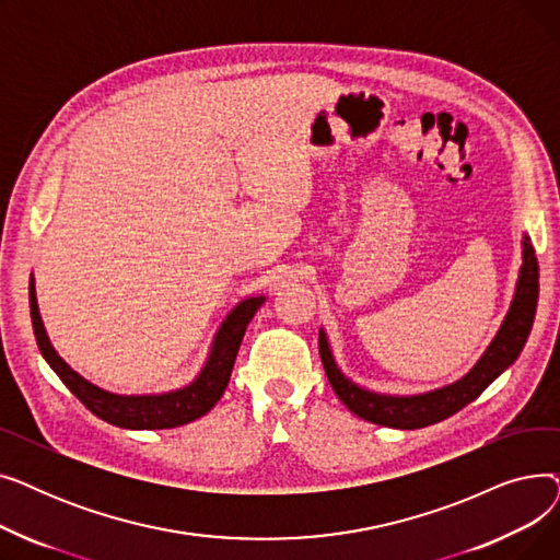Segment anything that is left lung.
I'll return each mask as SVG.
<instances>
[{
    "mask_svg": "<svg viewBox=\"0 0 560 560\" xmlns=\"http://www.w3.org/2000/svg\"><path fill=\"white\" fill-rule=\"evenodd\" d=\"M524 262L520 270L515 298L511 311L504 319L502 329L494 336L486 354L479 363L469 370L460 381L440 390L416 395V397H390L376 395L365 388H359L338 370L325 331H319V359L329 376V384L336 390L338 399L351 410V413L381 427L393 429H422L447 420L458 413L469 401H475L492 381L502 374L517 357L532 331L536 304H538V258L534 254L532 241L524 235Z\"/></svg>",
    "mask_w": 560,
    "mask_h": 560,
    "instance_id": "1",
    "label": "left lung"
}]
</instances>
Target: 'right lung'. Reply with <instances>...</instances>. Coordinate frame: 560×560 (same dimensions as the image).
<instances>
[{"mask_svg":"<svg viewBox=\"0 0 560 560\" xmlns=\"http://www.w3.org/2000/svg\"><path fill=\"white\" fill-rule=\"evenodd\" d=\"M265 298H249L235 306L229 317L222 322V327L215 336L211 357L206 361L199 376L190 386L165 393V395H140V397H125L113 395L91 381H85L81 374H77L61 357L56 354L38 313L36 302V288L34 279L28 283V306H32V325L36 334V342L40 347V354L49 363V368L58 374V378L70 388V393L88 408L91 413L102 418L108 424L122 427V429H174L188 424L218 404V399L224 395L226 384L231 378V370L238 357V349L245 336V329L252 322L254 313L260 308Z\"/></svg>","mask_w":560,"mask_h":560,"instance_id":"add662e5","label":"right lung"}]
</instances>
